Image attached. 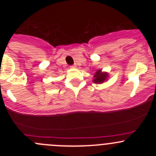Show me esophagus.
Listing matches in <instances>:
<instances>
[{"label":"esophagus","instance_id":"34e87169","mask_svg":"<svg viewBox=\"0 0 156 156\" xmlns=\"http://www.w3.org/2000/svg\"><path fill=\"white\" fill-rule=\"evenodd\" d=\"M71 68H76V67H77V66L76 65H75H75H72V66H71Z\"/></svg>","mask_w":156,"mask_h":156}]
</instances>
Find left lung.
Masks as SVG:
<instances>
[{"label":"left lung","instance_id":"8db88e82","mask_svg":"<svg viewBox=\"0 0 156 156\" xmlns=\"http://www.w3.org/2000/svg\"><path fill=\"white\" fill-rule=\"evenodd\" d=\"M108 74L106 72H102L101 70H98L96 72L94 78V82L96 84H101L107 78Z\"/></svg>","mask_w":156,"mask_h":156}]
</instances>
